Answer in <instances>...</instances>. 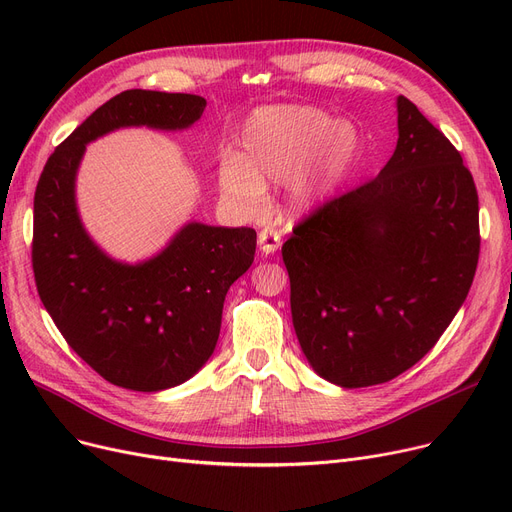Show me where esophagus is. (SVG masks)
<instances>
[{
	"mask_svg": "<svg viewBox=\"0 0 512 512\" xmlns=\"http://www.w3.org/2000/svg\"><path fill=\"white\" fill-rule=\"evenodd\" d=\"M257 242H259V251L263 255H272L280 249L282 240H280V232L278 230H272V228H265L259 232L257 236Z\"/></svg>",
	"mask_w": 512,
	"mask_h": 512,
	"instance_id": "obj_1",
	"label": "esophagus"
}]
</instances>
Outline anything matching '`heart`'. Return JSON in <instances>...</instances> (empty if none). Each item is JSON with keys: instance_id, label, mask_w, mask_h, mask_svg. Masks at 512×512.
Here are the masks:
<instances>
[{"instance_id": "obj_1", "label": "heart", "mask_w": 512, "mask_h": 512, "mask_svg": "<svg viewBox=\"0 0 512 512\" xmlns=\"http://www.w3.org/2000/svg\"><path fill=\"white\" fill-rule=\"evenodd\" d=\"M238 153H224L215 182L240 215L261 213L267 186L286 184V201L307 211L336 195L359 161L361 139L351 122L313 105H272L240 128Z\"/></svg>"}]
</instances>
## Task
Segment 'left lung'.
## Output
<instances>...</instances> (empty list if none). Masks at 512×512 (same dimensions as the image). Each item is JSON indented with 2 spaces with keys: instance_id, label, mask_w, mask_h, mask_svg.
Returning a JSON list of instances; mask_svg holds the SVG:
<instances>
[{
  "instance_id": "1",
  "label": "left lung",
  "mask_w": 512,
  "mask_h": 512,
  "mask_svg": "<svg viewBox=\"0 0 512 512\" xmlns=\"http://www.w3.org/2000/svg\"><path fill=\"white\" fill-rule=\"evenodd\" d=\"M384 170L294 228L282 257L303 355L340 388L390 382L465 303L479 205L461 153L407 97Z\"/></svg>"
}]
</instances>
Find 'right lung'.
Masks as SVG:
<instances>
[{
	"instance_id": "add662e5",
	"label": "right lung",
	"mask_w": 512,
	"mask_h": 512,
	"mask_svg": "<svg viewBox=\"0 0 512 512\" xmlns=\"http://www.w3.org/2000/svg\"><path fill=\"white\" fill-rule=\"evenodd\" d=\"M207 101L130 89L95 110L51 153L35 193L33 270L39 297L72 351L126 390L159 392L191 380L218 344L228 288L255 257L253 228L186 222L155 255L105 253L76 203L87 145L120 128H191Z\"/></svg>"
}]
</instances>
